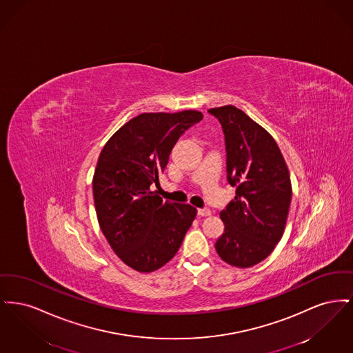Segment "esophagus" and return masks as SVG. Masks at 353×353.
<instances>
[{
	"mask_svg": "<svg viewBox=\"0 0 353 353\" xmlns=\"http://www.w3.org/2000/svg\"><path fill=\"white\" fill-rule=\"evenodd\" d=\"M197 213H199V216H201V217H209V216L212 214V210H210L209 208H200V209L197 210Z\"/></svg>",
	"mask_w": 353,
	"mask_h": 353,
	"instance_id": "34e87169",
	"label": "esophagus"
}]
</instances>
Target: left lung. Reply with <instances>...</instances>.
<instances>
[{"mask_svg":"<svg viewBox=\"0 0 353 353\" xmlns=\"http://www.w3.org/2000/svg\"><path fill=\"white\" fill-rule=\"evenodd\" d=\"M225 134L228 183L234 200L219 213L225 225L216 242L222 261L252 268L268 258L281 241L292 188L288 168L272 136L234 105L208 111Z\"/></svg>","mask_w":353,"mask_h":353,"instance_id":"8db88e82","label":"left lung"}]
</instances>
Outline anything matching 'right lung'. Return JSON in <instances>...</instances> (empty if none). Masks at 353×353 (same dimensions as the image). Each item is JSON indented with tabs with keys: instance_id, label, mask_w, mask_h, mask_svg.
<instances>
[{
	"instance_id": "1",
	"label": "right lung",
	"mask_w": 353,
	"mask_h": 353,
	"mask_svg": "<svg viewBox=\"0 0 353 353\" xmlns=\"http://www.w3.org/2000/svg\"><path fill=\"white\" fill-rule=\"evenodd\" d=\"M202 118L193 110L140 114L101 150L92 179L98 221L112 250L139 272L168 263L196 219V208L163 201L151 185L159 184L180 136Z\"/></svg>"
}]
</instances>
